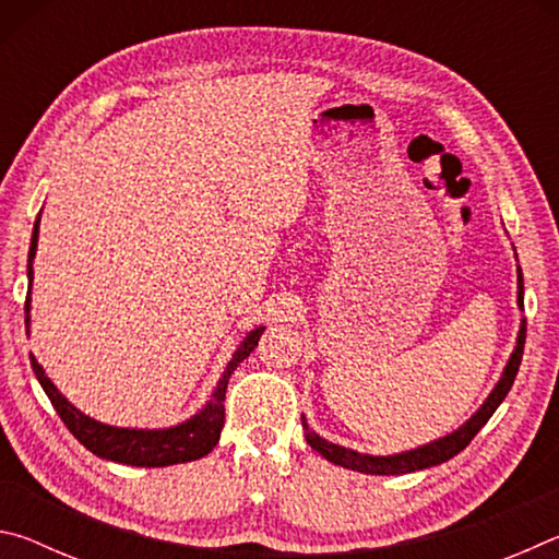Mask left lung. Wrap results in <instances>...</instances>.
I'll return each mask as SVG.
<instances>
[{"instance_id":"8db88e82","label":"left lung","mask_w":559,"mask_h":559,"mask_svg":"<svg viewBox=\"0 0 559 559\" xmlns=\"http://www.w3.org/2000/svg\"><path fill=\"white\" fill-rule=\"evenodd\" d=\"M518 306L523 308V273L518 269ZM523 347H525V320L520 323V333H518V345L510 355L503 377H500L496 390L488 394V400L484 406L471 416V419L463 424L461 429H456L449 437H443L439 441H431L427 447H419L414 451H404V453H394V456H367V453H357L353 449L337 447V443H330L323 437H318L316 431H310L306 416H302V429H306V439L310 447H313L320 456H325L328 461L337 463V466L349 468V471H359V473H372V476H400V473H412V471H421L429 466H439V463L449 461L468 447L471 439L486 427V421L493 416V412L500 406V402L506 400V394L510 392V386L515 382L520 359H523Z\"/></svg>"}]
</instances>
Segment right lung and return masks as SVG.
I'll list each match as a JSON object with an SVG mask.
<instances>
[{
  "instance_id": "right-lung-1",
  "label": "right lung",
  "mask_w": 559,
  "mask_h": 559,
  "mask_svg": "<svg viewBox=\"0 0 559 559\" xmlns=\"http://www.w3.org/2000/svg\"><path fill=\"white\" fill-rule=\"evenodd\" d=\"M36 241H39V219L34 224L32 246H29V293H26V306H24L26 325H29V296H32V278H34L32 261L36 257ZM263 330L266 328H257L246 335L241 347L234 353L231 362L226 365L222 380L216 384L212 400L206 402L204 409L200 414H194L192 419H187L185 424H179V427H169V429H118V427H108V424L91 419V416L81 414L73 404H69V400H66V396L56 390L49 377L44 374L41 365L36 362L34 355L29 357H32L36 380H39V384L44 386V392L49 394L56 414L61 416V421L69 427V431L83 443V447L100 459L128 463V466L159 468V466H173V463L197 461L206 456V453L216 447L224 427L226 384H229V377L236 367H239V362H243V359L253 353V347L259 345Z\"/></svg>"
}]
</instances>
